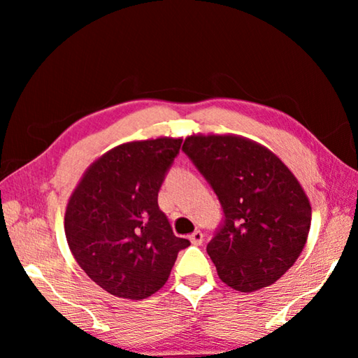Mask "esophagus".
<instances>
[{
	"label": "esophagus",
	"mask_w": 358,
	"mask_h": 358,
	"mask_svg": "<svg viewBox=\"0 0 358 358\" xmlns=\"http://www.w3.org/2000/svg\"><path fill=\"white\" fill-rule=\"evenodd\" d=\"M189 240L192 245L201 246L203 243V234L201 232V230H194V232L189 235Z\"/></svg>",
	"instance_id": "34e87169"
}]
</instances>
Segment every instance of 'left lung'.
Returning a JSON list of instances; mask_svg holds the SVG:
<instances>
[{
    "label": "left lung",
    "instance_id": "left-lung-1",
    "mask_svg": "<svg viewBox=\"0 0 358 358\" xmlns=\"http://www.w3.org/2000/svg\"><path fill=\"white\" fill-rule=\"evenodd\" d=\"M181 150L221 203L224 217L207 252L222 282L240 292L276 282L299 259L311 226L310 201L292 172L237 136H191Z\"/></svg>",
    "mask_w": 358,
    "mask_h": 358
}]
</instances>
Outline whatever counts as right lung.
Listing matches in <instances>:
<instances>
[{"label": "right lung", "mask_w": 358, "mask_h": 358, "mask_svg": "<svg viewBox=\"0 0 358 358\" xmlns=\"http://www.w3.org/2000/svg\"><path fill=\"white\" fill-rule=\"evenodd\" d=\"M181 138L120 145L85 172L69 199L64 232L77 264L108 294L143 300L164 286L189 240L157 205Z\"/></svg>", "instance_id": "right-lung-1"}]
</instances>
